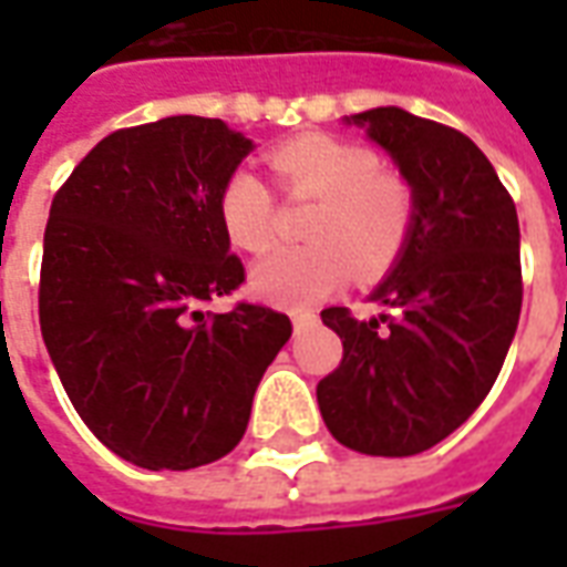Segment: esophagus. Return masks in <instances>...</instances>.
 I'll return each instance as SVG.
<instances>
[{
	"instance_id": "esophagus-1",
	"label": "esophagus",
	"mask_w": 567,
	"mask_h": 567,
	"mask_svg": "<svg viewBox=\"0 0 567 567\" xmlns=\"http://www.w3.org/2000/svg\"><path fill=\"white\" fill-rule=\"evenodd\" d=\"M291 321H295V333L307 331V328H312V324H316V312H295V316H291Z\"/></svg>"
}]
</instances>
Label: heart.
I'll list each match as a JSON object with an SVG mask.
<instances>
[{"instance_id": "b5f03b06", "label": "heart", "mask_w": 567, "mask_h": 567, "mask_svg": "<svg viewBox=\"0 0 567 567\" xmlns=\"http://www.w3.org/2000/svg\"><path fill=\"white\" fill-rule=\"evenodd\" d=\"M288 199H312L300 248H276L255 264L251 291L276 307L307 309L349 282L392 270L416 224V190L404 175L380 166L377 151L324 133L297 136L267 154ZM227 239L258 255L276 230V199L258 175L236 169L218 194Z\"/></svg>"}]
</instances>
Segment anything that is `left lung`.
<instances>
[{"instance_id":"left-lung-1","label":"left lung","mask_w":567,"mask_h":567,"mask_svg":"<svg viewBox=\"0 0 567 567\" xmlns=\"http://www.w3.org/2000/svg\"><path fill=\"white\" fill-rule=\"evenodd\" d=\"M346 121L392 154L416 190V224L370 295L394 316L321 312L343 361L316 394L343 446L401 458L450 437L498 380L523 309L519 218L495 166L458 130L394 105Z\"/></svg>"}]
</instances>
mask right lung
Listing matches in <instances>:
<instances>
[{"instance_id": "1", "label": "right lung", "mask_w": 567, "mask_h": 567, "mask_svg": "<svg viewBox=\"0 0 567 567\" xmlns=\"http://www.w3.org/2000/svg\"><path fill=\"white\" fill-rule=\"evenodd\" d=\"M251 148L218 117L115 130L51 203L39 282L48 355L84 425L148 471L234 450L291 337L270 307L206 309L246 282L218 194Z\"/></svg>"}]
</instances>
